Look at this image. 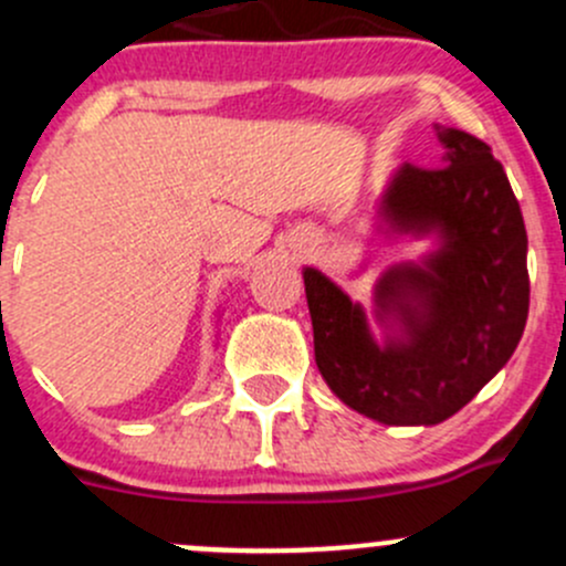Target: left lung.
Listing matches in <instances>:
<instances>
[{"label": "left lung", "instance_id": "1", "mask_svg": "<svg viewBox=\"0 0 566 566\" xmlns=\"http://www.w3.org/2000/svg\"><path fill=\"white\" fill-rule=\"evenodd\" d=\"M434 170L399 165L377 200V233L429 242L416 261L382 270L371 316L316 266L302 270L313 352L327 388L388 427H434L501 371L528 318V237L492 148L434 123ZM368 259L352 272L360 277Z\"/></svg>", "mask_w": 566, "mask_h": 566}]
</instances>
